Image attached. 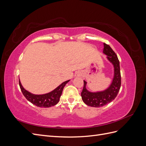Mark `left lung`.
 I'll use <instances>...</instances> for the list:
<instances>
[{"label":"left lung","mask_w":146,"mask_h":146,"mask_svg":"<svg viewBox=\"0 0 146 146\" xmlns=\"http://www.w3.org/2000/svg\"><path fill=\"white\" fill-rule=\"evenodd\" d=\"M103 53L107 55V60L114 68V76L111 83L107 89L97 92H91L86 89L87 82H84V86L81 93L84 103L92 107H101L111 102L116 98L121 85L120 66L117 56L112 48L107 44L104 43Z\"/></svg>","instance_id":"left-lung-1"}]
</instances>
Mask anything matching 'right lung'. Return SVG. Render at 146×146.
Here are the masks:
<instances>
[{
	"label": "right lung",
	"instance_id": "right-lung-1",
	"mask_svg": "<svg viewBox=\"0 0 146 146\" xmlns=\"http://www.w3.org/2000/svg\"><path fill=\"white\" fill-rule=\"evenodd\" d=\"M70 80L64 82L51 92L44 94H34L25 90L19 80V86L25 98L31 103L39 107L48 108L58 104L62 94L63 88Z\"/></svg>",
	"mask_w": 146,
	"mask_h": 146
}]
</instances>
